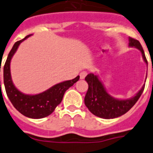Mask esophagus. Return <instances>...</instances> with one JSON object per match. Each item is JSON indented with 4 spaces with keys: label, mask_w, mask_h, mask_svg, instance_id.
<instances>
[{
    "label": "esophagus",
    "mask_w": 153,
    "mask_h": 153,
    "mask_svg": "<svg viewBox=\"0 0 153 153\" xmlns=\"http://www.w3.org/2000/svg\"><path fill=\"white\" fill-rule=\"evenodd\" d=\"M86 74H87V72H86V71H82V72H80V74H79L80 79H83L85 76H86Z\"/></svg>",
    "instance_id": "obj_1"
}]
</instances>
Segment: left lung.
<instances>
[{
    "label": "left lung",
    "instance_id": "left-lung-1",
    "mask_svg": "<svg viewBox=\"0 0 153 153\" xmlns=\"http://www.w3.org/2000/svg\"><path fill=\"white\" fill-rule=\"evenodd\" d=\"M129 47L137 48L141 53L143 60L148 66L145 52L140 42L136 39L129 38ZM85 79L89 85L87 93L84 99L85 106L94 115L106 120L120 117L127 112L136 104L145 89L144 84L141 89L132 97L128 99H118L111 96L107 92L105 85L96 73H89Z\"/></svg>",
    "mask_w": 153,
    "mask_h": 153
}]
</instances>
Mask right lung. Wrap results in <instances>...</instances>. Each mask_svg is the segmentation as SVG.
<instances>
[{"mask_svg":"<svg viewBox=\"0 0 153 153\" xmlns=\"http://www.w3.org/2000/svg\"><path fill=\"white\" fill-rule=\"evenodd\" d=\"M31 35L33 34L27 35L22 40L16 42L12 50L10 51L5 64L4 66V84L7 96L17 111L28 118L42 119L53 112L57 105L62 101L66 90L79 81V75L71 80L57 83L45 91L38 94H26L19 91L12 82L10 64L12 56L17 51L20 43Z\"/></svg>","mask_w":153,"mask_h":153,"instance_id":"right-lung-1","label":"right lung"}]
</instances>
